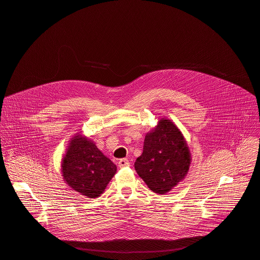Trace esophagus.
<instances>
[{"instance_id": "1", "label": "esophagus", "mask_w": 260, "mask_h": 260, "mask_svg": "<svg viewBox=\"0 0 260 260\" xmlns=\"http://www.w3.org/2000/svg\"><path fill=\"white\" fill-rule=\"evenodd\" d=\"M119 167L120 168H124V167H128L129 165H130V163H129V160L128 159H121L120 161H119Z\"/></svg>"}]
</instances>
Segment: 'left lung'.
Segmentation results:
<instances>
[{
	"label": "left lung",
	"instance_id": "left-lung-1",
	"mask_svg": "<svg viewBox=\"0 0 260 260\" xmlns=\"http://www.w3.org/2000/svg\"><path fill=\"white\" fill-rule=\"evenodd\" d=\"M190 162L183 134L171 120L163 118L146 133L143 151L134 167L150 190L165 194L185 178Z\"/></svg>",
	"mask_w": 260,
	"mask_h": 260
}]
</instances>
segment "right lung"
I'll list each match as a JSON object with an SVG mask.
<instances>
[{"label": "right lung", "instance_id": "obj_1", "mask_svg": "<svg viewBox=\"0 0 260 260\" xmlns=\"http://www.w3.org/2000/svg\"><path fill=\"white\" fill-rule=\"evenodd\" d=\"M116 172L117 166L94 141L82 133L71 138L61 161V174L74 190L90 199L98 198Z\"/></svg>", "mask_w": 260, "mask_h": 260}]
</instances>
